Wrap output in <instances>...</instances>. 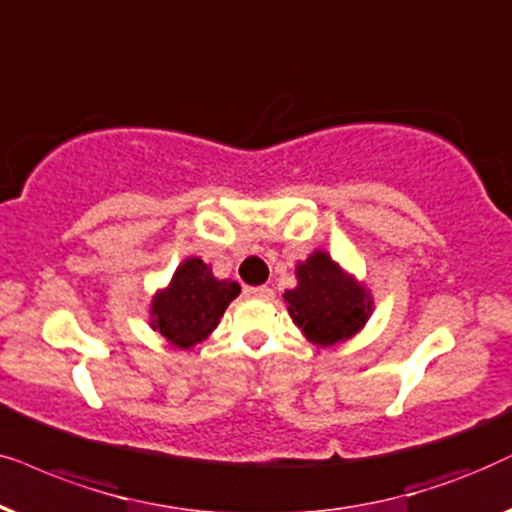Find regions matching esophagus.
Here are the masks:
<instances>
[{"mask_svg": "<svg viewBox=\"0 0 512 512\" xmlns=\"http://www.w3.org/2000/svg\"><path fill=\"white\" fill-rule=\"evenodd\" d=\"M250 297H260V299H271L274 297V290L269 288V285H255V288H245Z\"/></svg>", "mask_w": 512, "mask_h": 512, "instance_id": "1", "label": "esophagus"}]
</instances>
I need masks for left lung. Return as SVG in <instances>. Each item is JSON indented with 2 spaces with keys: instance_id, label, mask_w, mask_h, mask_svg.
Wrapping results in <instances>:
<instances>
[{
  "instance_id": "1",
  "label": "left lung",
  "mask_w": 512,
  "mask_h": 512,
  "mask_svg": "<svg viewBox=\"0 0 512 512\" xmlns=\"http://www.w3.org/2000/svg\"><path fill=\"white\" fill-rule=\"evenodd\" d=\"M297 288L285 290L292 320L313 344L332 346L356 335L370 313L365 290L342 274L325 252H313L297 267Z\"/></svg>"
}]
</instances>
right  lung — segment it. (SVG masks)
<instances>
[{
    "mask_svg": "<svg viewBox=\"0 0 512 512\" xmlns=\"http://www.w3.org/2000/svg\"><path fill=\"white\" fill-rule=\"evenodd\" d=\"M238 292V283L217 281L208 264L199 257H189L175 271L168 288L154 297V330H159L170 344L189 349L215 330Z\"/></svg>",
    "mask_w": 512,
    "mask_h": 512,
    "instance_id": "add662e5",
    "label": "right lung"
}]
</instances>
